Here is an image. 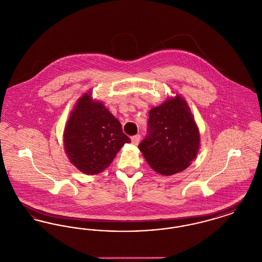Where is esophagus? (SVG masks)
Masks as SVG:
<instances>
[{"label":"esophagus","mask_w":262,"mask_h":262,"mask_svg":"<svg viewBox=\"0 0 262 262\" xmlns=\"http://www.w3.org/2000/svg\"><path fill=\"white\" fill-rule=\"evenodd\" d=\"M139 140H140V136H139V135H136V136H134V137H132V142H133V144H135V145L138 144Z\"/></svg>","instance_id":"34e87169"}]
</instances>
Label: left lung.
I'll list each match as a JSON object with an SVG mask.
<instances>
[{
    "label": "left lung",
    "instance_id": "obj_1",
    "mask_svg": "<svg viewBox=\"0 0 262 262\" xmlns=\"http://www.w3.org/2000/svg\"><path fill=\"white\" fill-rule=\"evenodd\" d=\"M200 140L187 103L178 95L150 110L147 135L138 148L154 171L170 176L187 169L196 157Z\"/></svg>",
    "mask_w": 262,
    "mask_h": 262
}]
</instances>
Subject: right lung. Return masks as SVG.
<instances>
[{
	"label": "right lung",
	"mask_w": 262,
	"mask_h": 262,
	"mask_svg": "<svg viewBox=\"0 0 262 262\" xmlns=\"http://www.w3.org/2000/svg\"><path fill=\"white\" fill-rule=\"evenodd\" d=\"M129 142L119 120L101 102H94L90 93L78 99L64 128L63 145L79 171L88 174L104 171Z\"/></svg>",
	"instance_id": "obj_1"
}]
</instances>
